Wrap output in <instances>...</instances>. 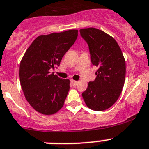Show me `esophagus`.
Masks as SVG:
<instances>
[{
	"instance_id": "34e87169",
	"label": "esophagus",
	"mask_w": 149,
	"mask_h": 149,
	"mask_svg": "<svg viewBox=\"0 0 149 149\" xmlns=\"http://www.w3.org/2000/svg\"><path fill=\"white\" fill-rule=\"evenodd\" d=\"M71 84H72L73 86H76V85L77 84V81H73V80H71Z\"/></svg>"
}]
</instances>
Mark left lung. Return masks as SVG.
I'll list each match as a JSON object with an SVG mask.
<instances>
[{
    "label": "left lung",
    "instance_id": "obj_1",
    "mask_svg": "<svg viewBox=\"0 0 149 149\" xmlns=\"http://www.w3.org/2000/svg\"><path fill=\"white\" fill-rule=\"evenodd\" d=\"M81 37L89 46L91 62L98 67L96 78L82 93L86 106L102 111L119 98L125 79V61L116 41L94 27L81 29Z\"/></svg>",
    "mask_w": 149,
    "mask_h": 149
}]
</instances>
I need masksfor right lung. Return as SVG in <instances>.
Instances as JSON below:
<instances>
[{"mask_svg": "<svg viewBox=\"0 0 149 149\" xmlns=\"http://www.w3.org/2000/svg\"><path fill=\"white\" fill-rule=\"evenodd\" d=\"M77 30L38 36L27 48L20 63L19 77L28 103L37 112L51 115L64 104L69 80L61 79L51 69L60 65L63 56L77 38Z\"/></svg>", "mask_w": 149, "mask_h": 149, "instance_id": "obj_1", "label": "right lung"}]
</instances>
